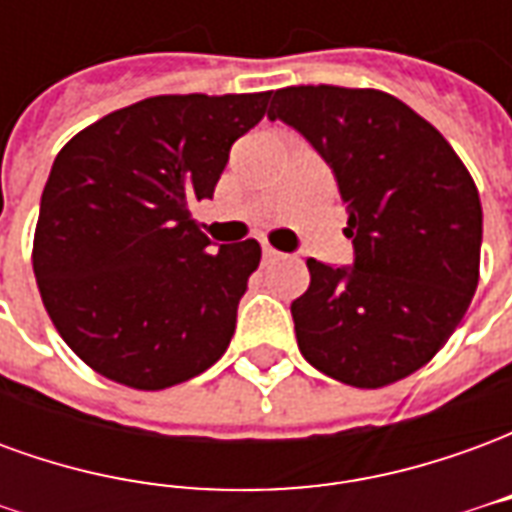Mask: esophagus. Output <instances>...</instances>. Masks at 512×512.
Wrapping results in <instances>:
<instances>
[{"instance_id":"obj_1","label":"esophagus","mask_w":512,"mask_h":512,"mask_svg":"<svg viewBox=\"0 0 512 512\" xmlns=\"http://www.w3.org/2000/svg\"><path fill=\"white\" fill-rule=\"evenodd\" d=\"M279 252L277 249H271V246H263V263H274V260H279Z\"/></svg>"}]
</instances>
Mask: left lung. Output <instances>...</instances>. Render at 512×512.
Wrapping results in <instances>:
<instances>
[{
  "label": "left lung",
  "instance_id": "left-lung-1",
  "mask_svg": "<svg viewBox=\"0 0 512 512\" xmlns=\"http://www.w3.org/2000/svg\"><path fill=\"white\" fill-rule=\"evenodd\" d=\"M332 167L354 266L310 257L290 304L304 359L334 381L378 389L428 365L472 304L483 208L450 142L381 90L301 84L268 109Z\"/></svg>",
  "mask_w": 512,
  "mask_h": 512
}]
</instances>
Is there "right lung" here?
Instances as JSON below:
<instances>
[{
	"label": "right lung",
	"instance_id": "1",
	"mask_svg": "<svg viewBox=\"0 0 512 512\" xmlns=\"http://www.w3.org/2000/svg\"><path fill=\"white\" fill-rule=\"evenodd\" d=\"M271 93L156 95L62 147L40 197L32 268L71 351L117 384L156 392L219 362L260 266L255 238L222 244L191 219Z\"/></svg>",
	"mask_w": 512,
	"mask_h": 512
}]
</instances>
